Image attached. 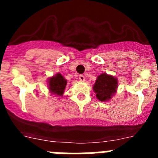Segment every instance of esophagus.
Returning <instances> with one entry per match:
<instances>
[{
    "mask_svg": "<svg viewBox=\"0 0 158 158\" xmlns=\"http://www.w3.org/2000/svg\"><path fill=\"white\" fill-rule=\"evenodd\" d=\"M79 80H80L81 81H85V76L82 74L79 75Z\"/></svg>",
    "mask_w": 158,
    "mask_h": 158,
    "instance_id": "1",
    "label": "esophagus"
}]
</instances>
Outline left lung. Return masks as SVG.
Wrapping results in <instances>:
<instances>
[{
	"mask_svg": "<svg viewBox=\"0 0 158 158\" xmlns=\"http://www.w3.org/2000/svg\"><path fill=\"white\" fill-rule=\"evenodd\" d=\"M118 81L111 75L102 73L98 76L93 85V90L96 97L100 101H107L112 97L116 92Z\"/></svg>",
	"mask_w": 158,
	"mask_h": 158,
	"instance_id": "left-lung-1",
	"label": "left lung"
}]
</instances>
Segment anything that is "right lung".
I'll return each mask as SVG.
<instances>
[{"label": "right lung", "instance_id": "1", "mask_svg": "<svg viewBox=\"0 0 158 158\" xmlns=\"http://www.w3.org/2000/svg\"><path fill=\"white\" fill-rule=\"evenodd\" d=\"M48 84L49 89L51 93L56 96H62L65 89L67 81L63 76H62L60 73H57L55 76L49 79Z\"/></svg>", "mask_w": 158, "mask_h": 158}]
</instances>
